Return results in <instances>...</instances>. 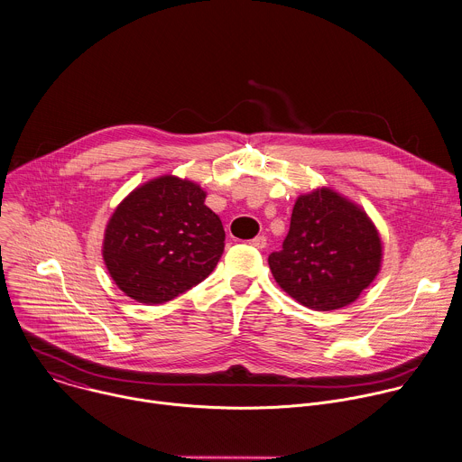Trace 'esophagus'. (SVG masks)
<instances>
[{
    "instance_id": "esophagus-1",
    "label": "esophagus",
    "mask_w": 462,
    "mask_h": 462,
    "mask_svg": "<svg viewBox=\"0 0 462 462\" xmlns=\"http://www.w3.org/2000/svg\"><path fill=\"white\" fill-rule=\"evenodd\" d=\"M250 245H252L254 248H257V250H263V248L266 246V237H264V236H257V237H254V239L250 241Z\"/></svg>"
}]
</instances>
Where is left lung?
Here are the masks:
<instances>
[{"instance_id": "obj_1", "label": "left lung", "mask_w": 462, "mask_h": 462, "mask_svg": "<svg viewBox=\"0 0 462 462\" xmlns=\"http://www.w3.org/2000/svg\"><path fill=\"white\" fill-rule=\"evenodd\" d=\"M381 239L368 216L330 189L300 196L279 252L268 255L277 284L306 309L354 302L381 266Z\"/></svg>"}]
</instances>
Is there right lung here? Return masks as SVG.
Returning a JSON list of instances; mask_svg holds the SVG:
<instances>
[{"mask_svg": "<svg viewBox=\"0 0 462 462\" xmlns=\"http://www.w3.org/2000/svg\"><path fill=\"white\" fill-rule=\"evenodd\" d=\"M199 185L163 176L135 189L112 214L103 259L132 299L162 304L207 279L225 250V230Z\"/></svg>", "mask_w": 462, "mask_h": 462, "instance_id": "add662e5", "label": "right lung"}]
</instances>
